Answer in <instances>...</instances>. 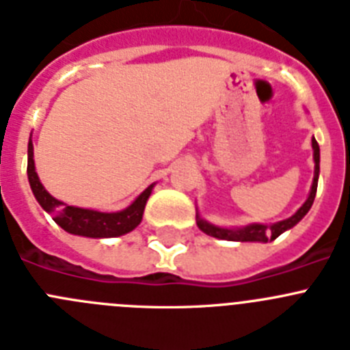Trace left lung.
<instances>
[{
  "mask_svg": "<svg viewBox=\"0 0 350 350\" xmlns=\"http://www.w3.org/2000/svg\"><path fill=\"white\" fill-rule=\"evenodd\" d=\"M312 148H314V180H312L310 193H308V198L305 200L301 206L296 210L289 219H284V221L273 222V224H259V222H254V224H247L242 226V228H222V226H215L212 222L205 221V219L200 215V212H196V224L198 228L203 231L205 234L213 238H219V240H228V242H271L277 237L284 233V231L291 230L293 226L298 224L305 215L310 210L312 203L315 200V193H317V182H319V163H321V152H319V145L315 142V138H312Z\"/></svg>",
  "mask_w": 350,
  "mask_h": 350,
  "instance_id": "obj_1",
  "label": "left lung"
}]
</instances>
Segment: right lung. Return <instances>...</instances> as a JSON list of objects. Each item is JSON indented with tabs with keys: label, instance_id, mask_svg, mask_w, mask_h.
Wrapping results in <instances>:
<instances>
[{
	"label": "right lung",
	"instance_id": "add662e5",
	"mask_svg": "<svg viewBox=\"0 0 350 350\" xmlns=\"http://www.w3.org/2000/svg\"><path fill=\"white\" fill-rule=\"evenodd\" d=\"M33 156H35L33 154V140L29 138V144H27V180H29L31 191L35 194L40 206L47 213H51L52 219L64 231L88 238H113L129 233L142 222L145 205H147L148 196H150L156 184L148 185L144 193L135 198V202L131 205L119 210V212H100V210L92 208H80V206L66 205L61 200L52 196L43 187L38 178V173H36Z\"/></svg>",
	"mask_w": 350,
	"mask_h": 350
}]
</instances>
